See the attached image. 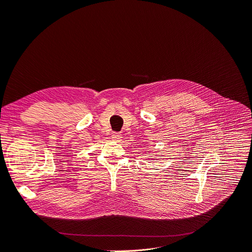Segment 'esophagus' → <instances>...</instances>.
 Instances as JSON below:
<instances>
[{
  "mask_svg": "<svg viewBox=\"0 0 252 252\" xmlns=\"http://www.w3.org/2000/svg\"><path fill=\"white\" fill-rule=\"evenodd\" d=\"M111 138H112V140H114V141H118V140H120V138H121V134H119V133H113L111 135Z\"/></svg>",
  "mask_w": 252,
  "mask_h": 252,
  "instance_id": "1",
  "label": "esophagus"
}]
</instances>
